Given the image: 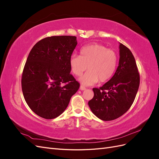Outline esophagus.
<instances>
[{
    "instance_id": "34e87169",
    "label": "esophagus",
    "mask_w": 159,
    "mask_h": 159,
    "mask_svg": "<svg viewBox=\"0 0 159 159\" xmlns=\"http://www.w3.org/2000/svg\"><path fill=\"white\" fill-rule=\"evenodd\" d=\"M80 89L81 91H84V90H85L86 88H85V86H84V85H80Z\"/></svg>"
}]
</instances>
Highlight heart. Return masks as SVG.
Masks as SVG:
<instances>
[{
  "instance_id": "heart-1",
  "label": "heart",
  "mask_w": 159,
  "mask_h": 159,
  "mask_svg": "<svg viewBox=\"0 0 159 159\" xmlns=\"http://www.w3.org/2000/svg\"><path fill=\"white\" fill-rule=\"evenodd\" d=\"M117 65L116 53L99 44L84 46L80 56L74 54L70 59L71 70L76 76L81 75L88 66V71L80 78L81 82L85 85L95 84L98 81H108L114 74Z\"/></svg>"
}]
</instances>
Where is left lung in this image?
I'll list each match as a JSON object with an SVG mask.
<instances>
[{"mask_svg":"<svg viewBox=\"0 0 159 159\" xmlns=\"http://www.w3.org/2000/svg\"><path fill=\"white\" fill-rule=\"evenodd\" d=\"M119 56L114 75L102 87L93 88L94 96L88 102L91 111L103 121H112L125 113L134 102L140 84L132 52L121 43Z\"/></svg>","mask_w":159,"mask_h":159,"instance_id":"left-lung-1","label":"left lung"}]
</instances>
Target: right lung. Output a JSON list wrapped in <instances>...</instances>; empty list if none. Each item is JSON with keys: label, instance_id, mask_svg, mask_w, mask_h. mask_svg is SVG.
<instances>
[{"label": "right lung", "instance_id": "right-lung-1", "mask_svg": "<svg viewBox=\"0 0 159 159\" xmlns=\"http://www.w3.org/2000/svg\"><path fill=\"white\" fill-rule=\"evenodd\" d=\"M78 44L75 36H54L34 46L22 75L26 103L38 116L58 117L68 107L80 84L70 74V59Z\"/></svg>", "mask_w": 159, "mask_h": 159}]
</instances>
